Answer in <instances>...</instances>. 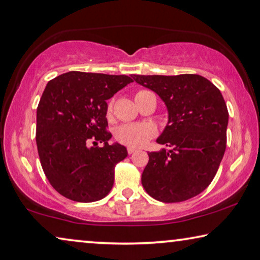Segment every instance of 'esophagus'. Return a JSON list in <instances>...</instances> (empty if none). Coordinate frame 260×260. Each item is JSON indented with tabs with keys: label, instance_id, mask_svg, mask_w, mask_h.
<instances>
[{
	"label": "esophagus",
	"instance_id": "esophagus-1",
	"mask_svg": "<svg viewBox=\"0 0 260 260\" xmlns=\"http://www.w3.org/2000/svg\"><path fill=\"white\" fill-rule=\"evenodd\" d=\"M137 150H138L137 148H133V147H128V148H127V152H128L129 155H131V154H134V152L137 151Z\"/></svg>",
	"mask_w": 260,
	"mask_h": 260
}]
</instances>
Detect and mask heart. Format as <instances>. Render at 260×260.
Wrapping results in <instances>:
<instances>
[{"mask_svg":"<svg viewBox=\"0 0 260 260\" xmlns=\"http://www.w3.org/2000/svg\"><path fill=\"white\" fill-rule=\"evenodd\" d=\"M146 92V90H141L139 93ZM113 103L110 102L108 105V115L112 114ZM156 135V127L149 122H138V123H123L117 127L114 131V138L121 145L128 147H141L149 141Z\"/></svg>","mask_w":260,"mask_h":260,"instance_id":"b5f03b06","label":"heart"}]
</instances>
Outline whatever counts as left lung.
I'll return each instance as SVG.
<instances>
[{
    "label": "left lung",
    "instance_id": "obj_1",
    "mask_svg": "<svg viewBox=\"0 0 260 260\" xmlns=\"http://www.w3.org/2000/svg\"><path fill=\"white\" fill-rule=\"evenodd\" d=\"M166 103L169 120L156 140L168 149L149 152L142 172L146 192L162 203L200 194L215 177L226 146L228 109L220 90L197 74L134 75Z\"/></svg>",
    "mask_w": 260,
    "mask_h": 260
}]
</instances>
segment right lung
<instances>
[{
  "mask_svg": "<svg viewBox=\"0 0 260 260\" xmlns=\"http://www.w3.org/2000/svg\"><path fill=\"white\" fill-rule=\"evenodd\" d=\"M131 82L126 75L69 72L47 83L37 109L36 141L45 175L61 196L93 203L110 193L114 168L128 154L108 143L106 101Z\"/></svg>",
  "mask_w": 260,
  "mask_h": 260,
  "instance_id": "add662e5",
  "label": "right lung"
}]
</instances>
